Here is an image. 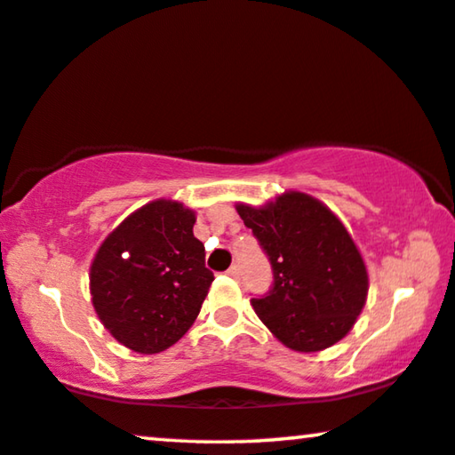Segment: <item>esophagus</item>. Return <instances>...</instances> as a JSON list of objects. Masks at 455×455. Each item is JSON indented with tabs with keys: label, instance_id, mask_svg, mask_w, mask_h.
<instances>
[{
	"label": "esophagus",
	"instance_id": "esophagus-1",
	"mask_svg": "<svg viewBox=\"0 0 455 455\" xmlns=\"http://www.w3.org/2000/svg\"><path fill=\"white\" fill-rule=\"evenodd\" d=\"M228 275L232 276V279H238V276H240V267L238 265H232V267L228 268Z\"/></svg>",
	"mask_w": 455,
	"mask_h": 455
}]
</instances>
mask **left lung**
Here are the masks:
<instances>
[{"mask_svg": "<svg viewBox=\"0 0 455 455\" xmlns=\"http://www.w3.org/2000/svg\"><path fill=\"white\" fill-rule=\"evenodd\" d=\"M235 209L273 267L271 291L252 298L268 331L299 353L347 337L365 306L370 279L339 217L298 190L262 207L238 203Z\"/></svg>", "mask_w": 455, "mask_h": 455, "instance_id": "obj_1", "label": "left lung"}]
</instances>
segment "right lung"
Wrapping results in <instances>:
<instances>
[{
    "label": "right lung",
    "instance_id": "add662e5",
    "mask_svg": "<svg viewBox=\"0 0 455 455\" xmlns=\"http://www.w3.org/2000/svg\"><path fill=\"white\" fill-rule=\"evenodd\" d=\"M195 212L151 201L102 242L90 267L92 304L104 328L131 351H166L193 326L213 283Z\"/></svg>",
    "mask_w": 455,
    "mask_h": 455
}]
</instances>
